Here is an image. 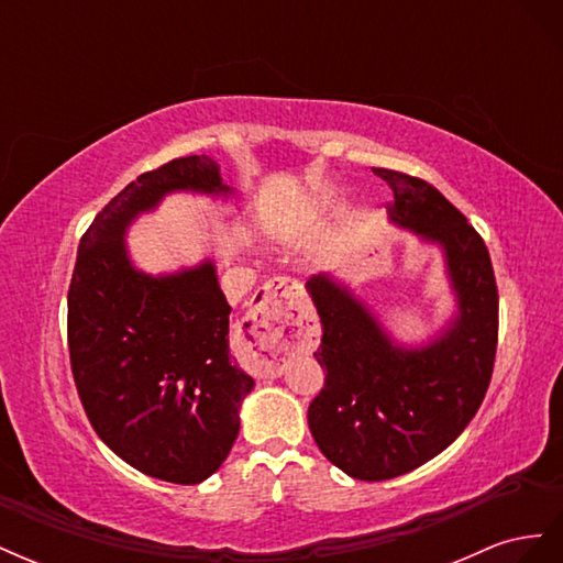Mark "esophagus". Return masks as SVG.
<instances>
[{"label": "esophagus", "mask_w": 563, "mask_h": 563, "mask_svg": "<svg viewBox=\"0 0 563 563\" xmlns=\"http://www.w3.org/2000/svg\"><path fill=\"white\" fill-rule=\"evenodd\" d=\"M302 286L296 279L277 277L263 284L246 312V333L253 347L251 371L258 378H277L284 371L286 352L298 338V305Z\"/></svg>", "instance_id": "34e87169"}]
</instances>
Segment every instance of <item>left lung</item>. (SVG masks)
Segmentation results:
<instances>
[{"instance_id":"1","label":"left lung","mask_w":563,"mask_h":563,"mask_svg":"<svg viewBox=\"0 0 563 563\" xmlns=\"http://www.w3.org/2000/svg\"><path fill=\"white\" fill-rule=\"evenodd\" d=\"M373 174L395 195L389 218L444 246L460 305L432 345L399 350L347 288L323 275L308 282L323 331L314 356L327 368L310 432L345 474L385 482L451 446L479 411L498 350V286L482 234L434 185L391 168Z\"/></svg>"}]
</instances>
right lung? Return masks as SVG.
<instances>
[{
    "instance_id": "obj_1",
    "label": "right lung",
    "mask_w": 563,
    "mask_h": 563,
    "mask_svg": "<svg viewBox=\"0 0 563 563\" xmlns=\"http://www.w3.org/2000/svg\"><path fill=\"white\" fill-rule=\"evenodd\" d=\"M174 190L228 192L207 155L141 174L81 234L67 291L70 366L91 428L139 472L192 486L211 476L240 434L253 378L228 343L230 305L203 263L152 279L135 272L124 230Z\"/></svg>"
}]
</instances>
